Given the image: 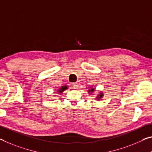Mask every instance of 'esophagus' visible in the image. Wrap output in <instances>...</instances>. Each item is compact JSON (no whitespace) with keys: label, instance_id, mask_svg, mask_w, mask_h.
<instances>
[{"label":"esophagus","instance_id":"obj_1","mask_svg":"<svg viewBox=\"0 0 152 152\" xmlns=\"http://www.w3.org/2000/svg\"><path fill=\"white\" fill-rule=\"evenodd\" d=\"M72 86H73V87L74 88H78V83H73V84H72Z\"/></svg>","mask_w":152,"mask_h":152}]
</instances>
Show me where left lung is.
Segmentation results:
<instances>
[{
  "label": "left lung",
  "mask_w": 152,
  "mask_h": 152,
  "mask_svg": "<svg viewBox=\"0 0 152 152\" xmlns=\"http://www.w3.org/2000/svg\"><path fill=\"white\" fill-rule=\"evenodd\" d=\"M94 90H94V88H92V89L88 90V92H89V93H91V92H94ZM102 96H103V94H102V92H100V94H99V95H98L97 96H96V99H97V100H100V99H102Z\"/></svg>",
  "instance_id": "left-lung-1"
}]
</instances>
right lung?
I'll use <instances>...</instances> for the list:
<instances>
[{
	"instance_id": "obj_1",
	"label": "right lung",
	"mask_w": 152,
	"mask_h": 152,
	"mask_svg": "<svg viewBox=\"0 0 152 152\" xmlns=\"http://www.w3.org/2000/svg\"><path fill=\"white\" fill-rule=\"evenodd\" d=\"M66 89H68V87H67L66 86H62V87H60V89L58 90L57 91V92H58V93H60V94H61V93H62L65 90H66Z\"/></svg>"
}]
</instances>
